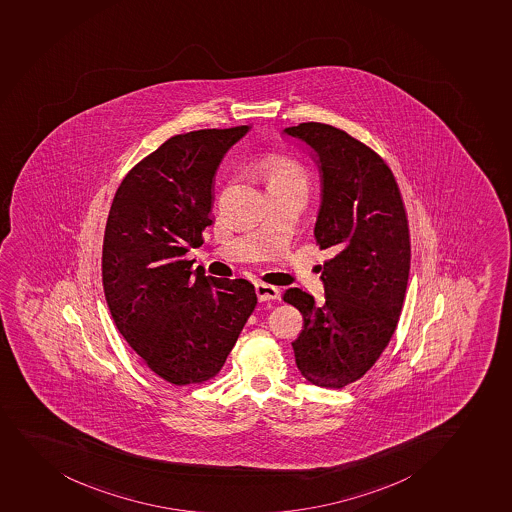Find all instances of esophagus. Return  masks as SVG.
<instances>
[{
    "label": "esophagus",
    "mask_w": 512,
    "mask_h": 512,
    "mask_svg": "<svg viewBox=\"0 0 512 512\" xmlns=\"http://www.w3.org/2000/svg\"><path fill=\"white\" fill-rule=\"evenodd\" d=\"M256 295H258L259 302H269V300L280 298V290L276 286L261 281V283H256Z\"/></svg>",
    "instance_id": "obj_1"
}]
</instances>
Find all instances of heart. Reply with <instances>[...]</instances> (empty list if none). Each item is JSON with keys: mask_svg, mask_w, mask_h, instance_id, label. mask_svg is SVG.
<instances>
[{"mask_svg": "<svg viewBox=\"0 0 512 512\" xmlns=\"http://www.w3.org/2000/svg\"><path fill=\"white\" fill-rule=\"evenodd\" d=\"M261 178L266 183L268 194L290 190V192L302 195L305 199L308 187H310L307 172L298 163L288 160V158L268 160L261 167Z\"/></svg>", "mask_w": 512, "mask_h": 512, "instance_id": "b5f03b06", "label": "heart"}]
</instances>
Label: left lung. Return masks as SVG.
Wrapping results in <instances>:
<instances>
[{
  "label": "left lung",
  "mask_w": 512,
  "mask_h": 512,
  "mask_svg": "<svg viewBox=\"0 0 512 512\" xmlns=\"http://www.w3.org/2000/svg\"><path fill=\"white\" fill-rule=\"evenodd\" d=\"M283 135L312 148L322 178L313 234L332 254L318 266L322 305L300 288L283 295L303 315L291 347L307 381L340 389L374 366L398 325L411 259L406 210L388 165L345 131L302 123Z\"/></svg>",
  "instance_id": "8db88e82"
}]
</instances>
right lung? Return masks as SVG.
<instances>
[{
	"mask_svg": "<svg viewBox=\"0 0 512 512\" xmlns=\"http://www.w3.org/2000/svg\"><path fill=\"white\" fill-rule=\"evenodd\" d=\"M248 131L172 136L124 177L109 210V312L146 366L175 386L216 376L258 303L248 280L205 276L185 256L204 244L217 168Z\"/></svg>",
	"mask_w": 512,
	"mask_h": 512,
	"instance_id": "1",
	"label": "right lung"
}]
</instances>
